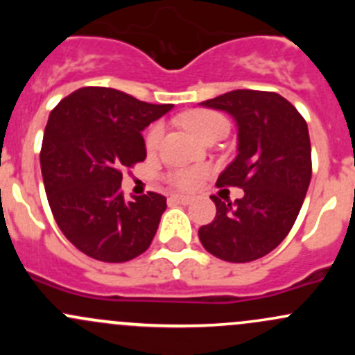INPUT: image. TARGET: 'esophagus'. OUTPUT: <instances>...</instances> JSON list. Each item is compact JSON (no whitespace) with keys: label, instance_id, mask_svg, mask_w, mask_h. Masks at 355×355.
<instances>
[{"label":"esophagus","instance_id":"1","mask_svg":"<svg viewBox=\"0 0 355 355\" xmlns=\"http://www.w3.org/2000/svg\"><path fill=\"white\" fill-rule=\"evenodd\" d=\"M173 202H178V204H191L192 202V198H189V196H182V194H173L170 198Z\"/></svg>","mask_w":355,"mask_h":355}]
</instances>
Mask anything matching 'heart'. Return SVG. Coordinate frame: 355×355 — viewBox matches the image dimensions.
I'll return each instance as SVG.
<instances>
[{"label":"heart","mask_w":355,"mask_h":355,"mask_svg":"<svg viewBox=\"0 0 355 355\" xmlns=\"http://www.w3.org/2000/svg\"><path fill=\"white\" fill-rule=\"evenodd\" d=\"M184 123L196 137L206 139L207 135L213 134V132L221 130V128H227V118L221 116L220 113L211 110H192L189 111L184 116ZM164 134V123L163 121H156L149 127L148 134H146L144 144L148 151H155L159 148L161 139ZM207 171L204 168H171L166 171L164 178L170 185H173L175 189H180V191H194L200 185V182L206 178Z\"/></svg>","instance_id":"1"}]
</instances>
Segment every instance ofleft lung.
<instances>
[{"label": "left lung", "instance_id": "left-lung-1", "mask_svg": "<svg viewBox=\"0 0 355 355\" xmlns=\"http://www.w3.org/2000/svg\"><path fill=\"white\" fill-rule=\"evenodd\" d=\"M200 105L237 121L239 155L216 185L244 189V198L211 196L216 216L199 228V241L220 259L250 263L280 244L299 216L313 173L307 123L277 92L237 89Z\"/></svg>", "mask_w": 355, "mask_h": 355}]
</instances>
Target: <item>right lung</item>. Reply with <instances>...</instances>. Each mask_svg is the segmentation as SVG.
Segmentation results:
<instances>
[{"label": "right lung", "instance_id": "add662e5", "mask_svg": "<svg viewBox=\"0 0 355 355\" xmlns=\"http://www.w3.org/2000/svg\"><path fill=\"white\" fill-rule=\"evenodd\" d=\"M171 108L110 87H82L53 108L42 180L60 230L85 256L125 263L151 245L166 198L148 192L125 200L121 171L146 159L142 130Z\"/></svg>", "mask_w": 355, "mask_h": 355}]
</instances>
